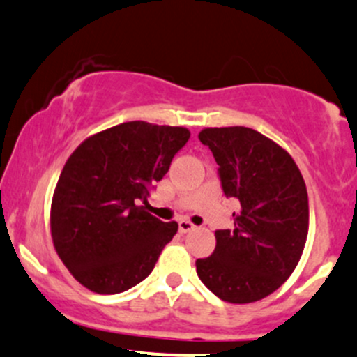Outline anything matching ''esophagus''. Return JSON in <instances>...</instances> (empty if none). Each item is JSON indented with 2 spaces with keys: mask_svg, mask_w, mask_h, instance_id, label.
Returning a JSON list of instances; mask_svg holds the SVG:
<instances>
[{
  "mask_svg": "<svg viewBox=\"0 0 357 357\" xmlns=\"http://www.w3.org/2000/svg\"><path fill=\"white\" fill-rule=\"evenodd\" d=\"M195 229V224L190 222V220H179V232L181 234H186V232L193 231Z\"/></svg>",
  "mask_w": 357,
  "mask_h": 357,
  "instance_id": "obj_1",
  "label": "esophagus"
}]
</instances>
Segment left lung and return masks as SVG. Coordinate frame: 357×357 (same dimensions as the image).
<instances>
[{"label": "left lung", "instance_id": "1", "mask_svg": "<svg viewBox=\"0 0 357 357\" xmlns=\"http://www.w3.org/2000/svg\"><path fill=\"white\" fill-rule=\"evenodd\" d=\"M198 138L219 164L226 197L241 208L232 231H215V251L198 258L197 273L222 301H260L301 260L310 226L305 179L286 149L251 128H204Z\"/></svg>", "mask_w": 357, "mask_h": 357}]
</instances>
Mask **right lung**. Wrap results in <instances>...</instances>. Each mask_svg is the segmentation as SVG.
I'll return each instance as SVG.
<instances>
[{
  "label": "right lung",
  "mask_w": 357,
  "mask_h": 357,
  "mask_svg": "<svg viewBox=\"0 0 357 357\" xmlns=\"http://www.w3.org/2000/svg\"><path fill=\"white\" fill-rule=\"evenodd\" d=\"M190 135L183 126L128 121L85 138L68 157L52 193L51 238L89 291H128L155 267L178 222H162L142 204Z\"/></svg>",
  "instance_id": "1"
}]
</instances>
